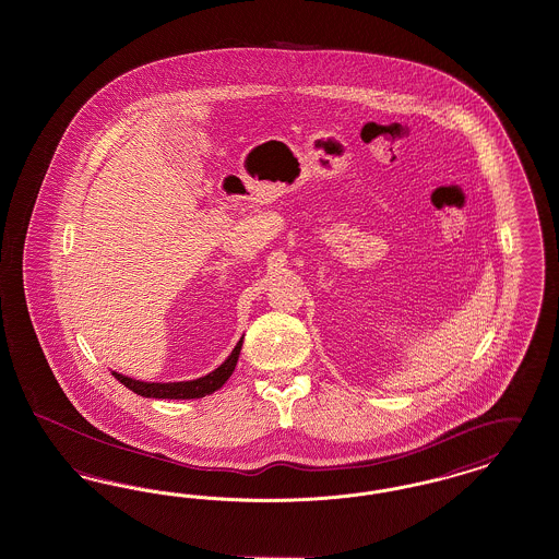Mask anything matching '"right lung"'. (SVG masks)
<instances>
[{"mask_svg":"<svg viewBox=\"0 0 559 559\" xmlns=\"http://www.w3.org/2000/svg\"><path fill=\"white\" fill-rule=\"evenodd\" d=\"M240 346H242V340H240L237 347L233 349V354L224 360V365H219L215 371L205 374V377H199V379H194V381H180V383H146V381H135V379H130V377L119 374V372H112V374H115L117 381H121L126 388H130L133 394L144 396V399H203V396L212 394L215 390H219V388L228 381V377L233 374L235 367H237Z\"/></svg>","mask_w":559,"mask_h":559,"instance_id":"add662e5","label":"right lung"}]
</instances>
